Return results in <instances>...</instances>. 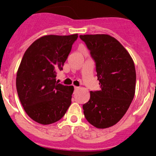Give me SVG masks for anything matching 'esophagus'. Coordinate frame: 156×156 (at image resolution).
Instances as JSON below:
<instances>
[{"label":"esophagus","instance_id":"34e87169","mask_svg":"<svg viewBox=\"0 0 156 156\" xmlns=\"http://www.w3.org/2000/svg\"><path fill=\"white\" fill-rule=\"evenodd\" d=\"M74 89H75V90H79L80 87H74Z\"/></svg>","mask_w":156,"mask_h":156}]
</instances>
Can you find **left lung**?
<instances>
[{"instance_id": "1", "label": "left lung", "mask_w": 156, "mask_h": 156, "mask_svg": "<svg viewBox=\"0 0 156 156\" xmlns=\"http://www.w3.org/2000/svg\"><path fill=\"white\" fill-rule=\"evenodd\" d=\"M94 60L101 90L90 91L83 105L87 120L104 129L119 122L135 94L136 71L129 54L119 41L107 34L80 35Z\"/></svg>"}]
</instances>
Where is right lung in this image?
Instances as JSON below:
<instances>
[{"label": "right lung", "instance_id": "add662e5", "mask_svg": "<svg viewBox=\"0 0 156 156\" xmlns=\"http://www.w3.org/2000/svg\"><path fill=\"white\" fill-rule=\"evenodd\" d=\"M78 35H48L28 48L17 72L16 89L27 115L43 125L61 119L71 105L73 86L56 82L57 73Z\"/></svg>", "mask_w": 156, "mask_h": 156}]
</instances>
